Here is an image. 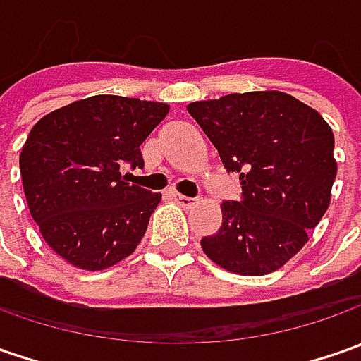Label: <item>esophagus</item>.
<instances>
[{
    "instance_id": "1",
    "label": "esophagus",
    "mask_w": 361,
    "mask_h": 361,
    "mask_svg": "<svg viewBox=\"0 0 361 361\" xmlns=\"http://www.w3.org/2000/svg\"><path fill=\"white\" fill-rule=\"evenodd\" d=\"M171 197H173L174 201L178 202L180 207H192V204H195V201H197V199H192V197H185V195H180V192H176V190H173V192H171Z\"/></svg>"
}]
</instances>
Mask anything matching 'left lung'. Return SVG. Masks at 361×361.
I'll return each instance as SVG.
<instances>
[{
	"label": "left lung",
	"instance_id": "left-lung-1",
	"mask_svg": "<svg viewBox=\"0 0 361 361\" xmlns=\"http://www.w3.org/2000/svg\"><path fill=\"white\" fill-rule=\"evenodd\" d=\"M187 110L243 188L239 201L221 204L223 223L202 237V251L239 275L279 269L329 207L334 132L319 112L283 92L229 94Z\"/></svg>",
	"mask_w": 361,
	"mask_h": 361
}]
</instances>
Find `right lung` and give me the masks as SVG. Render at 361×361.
<instances>
[{"label": "right lung", "mask_w": 361, "mask_h": 361, "mask_svg": "<svg viewBox=\"0 0 361 361\" xmlns=\"http://www.w3.org/2000/svg\"><path fill=\"white\" fill-rule=\"evenodd\" d=\"M169 112L162 102L90 96L35 124L20 154L30 213L49 247L74 267L100 271L145 237L159 192L126 183L145 166L140 145Z\"/></svg>", "instance_id": "add662e5"}]
</instances>
